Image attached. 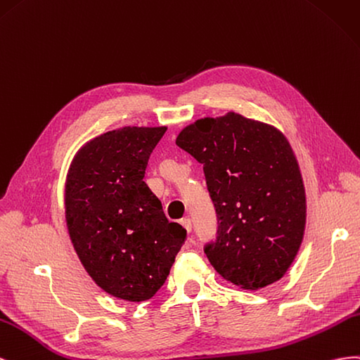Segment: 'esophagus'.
I'll use <instances>...</instances> for the list:
<instances>
[{"label":"esophagus","instance_id":"1","mask_svg":"<svg viewBox=\"0 0 360 360\" xmlns=\"http://www.w3.org/2000/svg\"><path fill=\"white\" fill-rule=\"evenodd\" d=\"M179 223H181L182 228L186 229L188 233L191 232V220H190V219H182Z\"/></svg>","mask_w":360,"mask_h":360}]
</instances>
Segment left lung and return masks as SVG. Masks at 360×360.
Returning <instances> with one entry per match:
<instances>
[{"instance_id": "left-lung-1", "label": "left lung", "mask_w": 360, "mask_h": 360, "mask_svg": "<svg viewBox=\"0 0 360 360\" xmlns=\"http://www.w3.org/2000/svg\"><path fill=\"white\" fill-rule=\"evenodd\" d=\"M176 145L205 172L219 219L205 255L223 279L261 290L288 271L306 228L299 161L281 129L235 111L184 128Z\"/></svg>"}]
</instances>
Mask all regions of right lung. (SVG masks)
Masks as SVG:
<instances>
[{"instance_id":"obj_1","label":"right lung","mask_w":360,"mask_h":360,"mask_svg":"<svg viewBox=\"0 0 360 360\" xmlns=\"http://www.w3.org/2000/svg\"><path fill=\"white\" fill-rule=\"evenodd\" d=\"M167 127H123L81 146L65 184L72 245L101 290L145 302L161 288L186 240L143 181Z\"/></svg>"}]
</instances>
